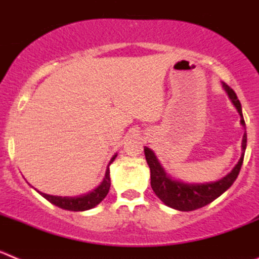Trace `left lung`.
I'll return each instance as SVG.
<instances>
[{
    "mask_svg": "<svg viewBox=\"0 0 259 259\" xmlns=\"http://www.w3.org/2000/svg\"><path fill=\"white\" fill-rule=\"evenodd\" d=\"M223 88L228 93L231 101L235 105L240 116H241L240 122L245 127V122L242 118L241 104H240L236 93L233 92L226 83H223ZM245 149L246 132L242 137V155L236 166L233 167V170L218 182L205 183V184H185V183L170 179L162 168L161 163L158 162L154 153L149 148H144V153H145L146 162L150 167V184H152L153 191L157 194L158 198L164 205L172 207V209L180 210V211H192V210L206 206L207 203L212 202L215 198H218L233 184V182L237 179L240 170H241Z\"/></svg>",
    "mask_w": 259,
    "mask_h": 259,
    "instance_id": "8db88e82",
    "label": "left lung"
}]
</instances>
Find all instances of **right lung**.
I'll list each match as a JSON object with an SVG mask.
<instances>
[{
  "label": "right lung",
  "instance_id": "add662e5",
  "mask_svg": "<svg viewBox=\"0 0 259 259\" xmlns=\"http://www.w3.org/2000/svg\"><path fill=\"white\" fill-rule=\"evenodd\" d=\"M116 154L111 158L110 163L115 159ZM109 163V164H110ZM110 189V170L107 167L106 174H105V178L102 180V183L98 185L97 188L93 189L92 192L89 193L83 194V196H77V197H59V196H50V194L40 193L44 198H47L49 202H52L53 205L61 207V209L70 210V211H84V210H89L92 207L97 206L98 203L101 202L106 194L109 193Z\"/></svg>",
  "mask_w": 259,
  "mask_h": 259
}]
</instances>
